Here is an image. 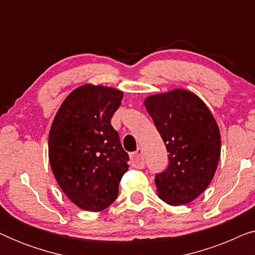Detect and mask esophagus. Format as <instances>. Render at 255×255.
Segmentation results:
<instances>
[{"label":"esophagus","mask_w":255,"mask_h":255,"mask_svg":"<svg viewBox=\"0 0 255 255\" xmlns=\"http://www.w3.org/2000/svg\"><path fill=\"white\" fill-rule=\"evenodd\" d=\"M131 162L132 166L135 168H144L145 167V160H144V149L139 147L134 153H132L131 155Z\"/></svg>","instance_id":"obj_1"}]
</instances>
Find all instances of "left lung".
Listing matches in <instances>:
<instances>
[{"mask_svg": "<svg viewBox=\"0 0 255 255\" xmlns=\"http://www.w3.org/2000/svg\"><path fill=\"white\" fill-rule=\"evenodd\" d=\"M144 103L169 153L167 169L155 175L158 196L170 205L190 203L217 169L218 125L203 101L186 89L148 96Z\"/></svg>", "mask_w": 255, "mask_h": 255, "instance_id": "left-lung-1", "label": "left lung"}]
</instances>
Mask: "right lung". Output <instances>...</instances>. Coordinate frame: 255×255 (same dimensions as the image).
Here are the masks:
<instances>
[{
    "label": "right lung",
    "mask_w": 255,
    "mask_h": 255,
    "mask_svg": "<svg viewBox=\"0 0 255 255\" xmlns=\"http://www.w3.org/2000/svg\"><path fill=\"white\" fill-rule=\"evenodd\" d=\"M122 99L118 89L83 85L66 97L52 123V172L66 196L83 210L109 207L128 168V155L110 122Z\"/></svg>",
    "instance_id": "right-lung-1"
}]
</instances>
